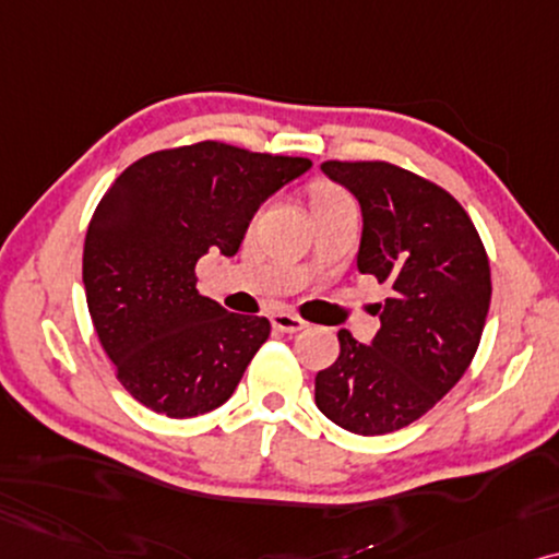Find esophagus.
<instances>
[{"mask_svg": "<svg viewBox=\"0 0 559 559\" xmlns=\"http://www.w3.org/2000/svg\"><path fill=\"white\" fill-rule=\"evenodd\" d=\"M271 324L281 332H301L307 326L301 317L288 314V311H275V314H271Z\"/></svg>", "mask_w": 559, "mask_h": 559, "instance_id": "esophagus-1", "label": "esophagus"}]
</instances>
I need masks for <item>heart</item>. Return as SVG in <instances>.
<instances>
[{"label": "heart", "instance_id": "b5f03b06", "mask_svg": "<svg viewBox=\"0 0 559 559\" xmlns=\"http://www.w3.org/2000/svg\"><path fill=\"white\" fill-rule=\"evenodd\" d=\"M340 202H349L347 193H342L334 186H317L314 193H311V210H319V206H330V204H340Z\"/></svg>", "mask_w": 559, "mask_h": 559}]
</instances>
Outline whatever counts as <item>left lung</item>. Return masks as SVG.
Here are the masks:
<instances>
[{"instance_id": "1", "label": "left lung", "mask_w": 559, "mask_h": 559, "mask_svg": "<svg viewBox=\"0 0 559 559\" xmlns=\"http://www.w3.org/2000/svg\"><path fill=\"white\" fill-rule=\"evenodd\" d=\"M322 170L360 204L357 271L393 294L378 304L370 345L340 330V357L317 373L314 399L337 427L385 435L427 414L471 366L490 307L488 255L455 197L427 178L383 160Z\"/></svg>"}]
</instances>
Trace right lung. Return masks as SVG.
Returning <instances> with one entry per match:
<instances>
[{
	"label": "right lung",
	"instance_id": "1",
	"mask_svg": "<svg viewBox=\"0 0 559 559\" xmlns=\"http://www.w3.org/2000/svg\"><path fill=\"white\" fill-rule=\"evenodd\" d=\"M309 168L206 140L145 155L109 186L86 229L84 288L132 399L189 419L233 396L271 322L199 296L193 271L210 250L235 255L260 204Z\"/></svg>",
	"mask_w": 559,
	"mask_h": 559
}]
</instances>
